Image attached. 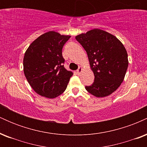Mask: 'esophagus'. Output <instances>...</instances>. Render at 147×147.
<instances>
[{"label": "esophagus", "mask_w": 147, "mask_h": 147, "mask_svg": "<svg viewBox=\"0 0 147 147\" xmlns=\"http://www.w3.org/2000/svg\"><path fill=\"white\" fill-rule=\"evenodd\" d=\"M82 70H83V68H82V67H79L78 70H77V75H80L81 72H82Z\"/></svg>", "instance_id": "esophagus-1"}]
</instances>
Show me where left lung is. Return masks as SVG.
<instances>
[{
    "mask_svg": "<svg viewBox=\"0 0 147 147\" xmlns=\"http://www.w3.org/2000/svg\"><path fill=\"white\" fill-rule=\"evenodd\" d=\"M86 51L90 66L95 76L93 84L85 88L97 97L115 92L125 77L129 60L124 45L111 34L93 29L75 37Z\"/></svg>",
    "mask_w": 147,
    "mask_h": 147,
    "instance_id": "1",
    "label": "left lung"
}]
</instances>
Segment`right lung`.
I'll return each instance as SVG.
<instances>
[{
  "label": "right lung",
  "mask_w": 147,
  "mask_h": 147,
  "mask_svg": "<svg viewBox=\"0 0 147 147\" xmlns=\"http://www.w3.org/2000/svg\"><path fill=\"white\" fill-rule=\"evenodd\" d=\"M70 38L50 31L38 36L27 49L23 72L28 83L39 95L55 98L66 89L73 73L64 68L62 48Z\"/></svg>",
  "instance_id": "right-lung-1"
}]
</instances>
